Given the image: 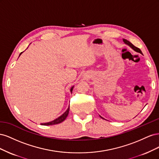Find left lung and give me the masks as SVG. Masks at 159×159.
Segmentation results:
<instances>
[{
	"mask_svg": "<svg viewBox=\"0 0 159 159\" xmlns=\"http://www.w3.org/2000/svg\"><path fill=\"white\" fill-rule=\"evenodd\" d=\"M123 41L124 42V43L125 44H127V45H128L129 46H130L131 48L133 50H134L135 52H139V53H140V54H142V52H141V50L139 48H137L136 46H134L133 44H131V42H130L129 41H128V40H127L126 39H123ZM100 116V115H99ZM101 117H102V119H103L102 116H100Z\"/></svg>",
	"mask_w": 159,
	"mask_h": 159,
	"instance_id": "1",
	"label": "left lung"
}]
</instances>
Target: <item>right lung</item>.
Instances as JSON below:
<instances>
[{"mask_svg": "<svg viewBox=\"0 0 159 159\" xmlns=\"http://www.w3.org/2000/svg\"><path fill=\"white\" fill-rule=\"evenodd\" d=\"M22 52H21L20 55H19V56H20L21 55ZM74 88V86H72V87L70 88V92L72 93V90H73ZM69 111H70V107L68 108V109H67L66 111L62 114L61 115H60V116L59 117L56 118V119L53 120V121H50V122H48V123H41L42 125H56V124H58V123H60L61 122H63L64 120L66 119V117H68V113H69Z\"/></svg>", "mask_w": 159, "mask_h": 159, "instance_id": "add662e5", "label": "right lung"}]
</instances>
